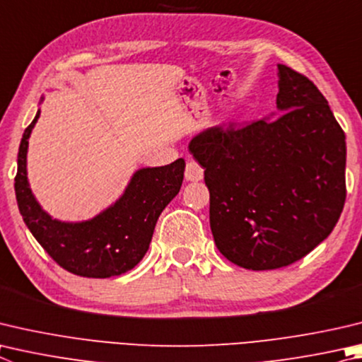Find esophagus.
Segmentation results:
<instances>
[{"label": "esophagus", "mask_w": 362, "mask_h": 362, "mask_svg": "<svg viewBox=\"0 0 362 362\" xmlns=\"http://www.w3.org/2000/svg\"><path fill=\"white\" fill-rule=\"evenodd\" d=\"M204 177V169L199 166L198 161L188 160L185 168V179L189 182H198Z\"/></svg>", "instance_id": "obj_1"}]
</instances>
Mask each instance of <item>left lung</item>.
Returning <instances> with one entry per match:
<instances>
[{"mask_svg": "<svg viewBox=\"0 0 362 362\" xmlns=\"http://www.w3.org/2000/svg\"><path fill=\"white\" fill-rule=\"evenodd\" d=\"M277 118L204 129L189 152L204 168L210 229L234 264L290 266L332 233L346 198L345 133L312 81L279 64Z\"/></svg>", "mask_w": 362, "mask_h": 362, "instance_id": "left-lung-1", "label": "left lung"}]
</instances>
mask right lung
Here are the masks:
<instances>
[{
    "label": "right lung",
    "instance_id": "right-lung-1",
    "mask_svg": "<svg viewBox=\"0 0 362 362\" xmlns=\"http://www.w3.org/2000/svg\"><path fill=\"white\" fill-rule=\"evenodd\" d=\"M39 114L25 129L17 156L14 188L25 225L52 259L71 274L109 279L131 271L147 253L164 207L180 192L185 160L136 170L120 199L91 220L60 221L39 206L26 177L28 139Z\"/></svg>",
    "mask_w": 362,
    "mask_h": 362
}]
</instances>
